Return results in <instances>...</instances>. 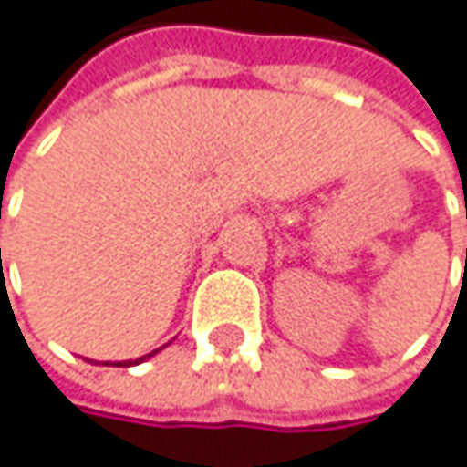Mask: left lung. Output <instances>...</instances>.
Instances as JSON below:
<instances>
[{
    "mask_svg": "<svg viewBox=\"0 0 467 467\" xmlns=\"http://www.w3.org/2000/svg\"><path fill=\"white\" fill-rule=\"evenodd\" d=\"M465 216H467V211H465Z\"/></svg>",
    "mask_w": 467,
    "mask_h": 467,
    "instance_id": "left-lung-1",
    "label": "left lung"
}]
</instances>
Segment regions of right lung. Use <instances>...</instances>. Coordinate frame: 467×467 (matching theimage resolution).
Segmentation results:
<instances>
[{
    "label": "right lung",
    "mask_w": 467,
    "mask_h": 467,
    "mask_svg": "<svg viewBox=\"0 0 467 467\" xmlns=\"http://www.w3.org/2000/svg\"><path fill=\"white\" fill-rule=\"evenodd\" d=\"M152 354H158V348H155V351H150V354H145V357H140V359H134V362L129 359V362H119V365H124V368H129V365H140V362H145V359H148V357H152Z\"/></svg>",
    "instance_id": "obj_1"
}]
</instances>
